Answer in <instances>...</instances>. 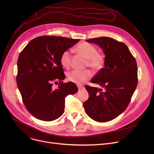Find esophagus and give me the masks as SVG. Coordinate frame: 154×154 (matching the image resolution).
Returning <instances> with one entry per match:
<instances>
[{"label":"esophagus","mask_w":154,"mask_h":154,"mask_svg":"<svg viewBox=\"0 0 154 154\" xmlns=\"http://www.w3.org/2000/svg\"><path fill=\"white\" fill-rule=\"evenodd\" d=\"M77 87L79 88V91H81V90H82L83 88H84V87L81 86V85H77Z\"/></svg>","instance_id":"1"}]
</instances>
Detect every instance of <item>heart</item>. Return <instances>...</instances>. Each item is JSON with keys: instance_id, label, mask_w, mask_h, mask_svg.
<instances>
[{"instance_id": "obj_1", "label": "heart", "mask_w": 154, "mask_h": 154, "mask_svg": "<svg viewBox=\"0 0 154 154\" xmlns=\"http://www.w3.org/2000/svg\"><path fill=\"white\" fill-rule=\"evenodd\" d=\"M77 51L87 59V66L92 69L99 71L102 70L106 63V56L102 53L97 52V48L94 45L86 42L79 44L76 47ZM60 62L63 67L69 69L71 64V54L69 51H63L60 57ZM92 76V72L89 69L84 70H74L70 72L67 78L70 82L77 84L85 82Z\"/></svg>"}]
</instances>
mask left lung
Masks as SVG:
<instances>
[{
	"instance_id": "left-lung-1",
	"label": "left lung",
	"mask_w": 154,
	"mask_h": 154,
	"mask_svg": "<svg viewBox=\"0 0 154 154\" xmlns=\"http://www.w3.org/2000/svg\"><path fill=\"white\" fill-rule=\"evenodd\" d=\"M99 45L106 55L104 67L91 82L97 87L86 85L89 97L84 102L86 114L93 120L105 122L116 118L126 109L138 83L137 65L127 46L107 37L87 39Z\"/></svg>"
}]
</instances>
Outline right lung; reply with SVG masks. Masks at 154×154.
<instances>
[{
    "label": "right lung",
    "mask_w": 154,
    "mask_h": 154,
    "mask_svg": "<svg viewBox=\"0 0 154 154\" xmlns=\"http://www.w3.org/2000/svg\"><path fill=\"white\" fill-rule=\"evenodd\" d=\"M79 41L60 36H40L20 52L16 80L22 101L34 117L44 121L58 119L63 113L66 97L78 91L74 83L62 82L66 76L60 57ZM58 82V88L54 89L53 84Z\"/></svg>",
    "instance_id": "1"
}]
</instances>
